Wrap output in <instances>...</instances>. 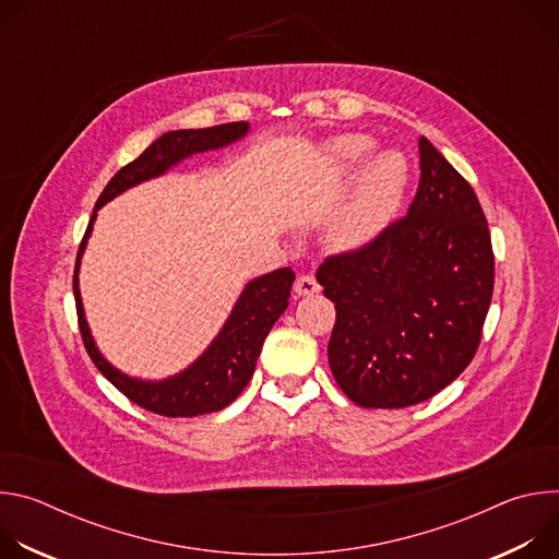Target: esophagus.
<instances>
[{"label": "esophagus", "instance_id": "34e87169", "mask_svg": "<svg viewBox=\"0 0 559 559\" xmlns=\"http://www.w3.org/2000/svg\"><path fill=\"white\" fill-rule=\"evenodd\" d=\"M294 292H296V296H311V294L321 292V285H318L313 274H300L294 283Z\"/></svg>", "mask_w": 559, "mask_h": 559}]
</instances>
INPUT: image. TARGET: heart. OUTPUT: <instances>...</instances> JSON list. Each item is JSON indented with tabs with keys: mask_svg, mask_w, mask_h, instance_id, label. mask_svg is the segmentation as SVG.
<instances>
[{
	"mask_svg": "<svg viewBox=\"0 0 559 559\" xmlns=\"http://www.w3.org/2000/svg\"><path fill=\"white\" fill-rule=\"evenodd\" d=\"M373 147L365 134L338 136L330 145L334 164L343 170H354ZM407 186V166L401 154L382 152L373 156L360 173L356 188L334 223V241L343 248L362 246L389 223L401 205Z\"/></svg>",
	"mask_w": 559,
	"mask_h": 559,
	"instance_id": "b5f03b06",
	"label": "heart"
}]
</instances>
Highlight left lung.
Wrapping results in <instances>:
<instances>
[{
    "label": "left lung",
    "mask_w": 559,
    "mask_h": 559,
    "mask_svg": "<svg viewBox=\"0 0 559 559\" xmlns=\"http://www.w3.org/2000/svg\"><path fill=\"white\" fill-rule=\"evenodd\" d=\"M405 216L316 272L336 307L332 373L352 403L429 401L473 360L493 296L491 231L468 181L425 136Z\"/></svg>",
    "instance_id": "obj_1"
}]
</instances>
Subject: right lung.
Segmentation results:
<instances>
[{"mask_svg":"<svg viewBox=\"0 0 559 559\" xmlns=\"http://www.w3.org/2000/svg\"><path fill=\"white\" fill-rule=\"evenodd\" d=\"M246 132H248L246 121H234V123L199 128V130L166 132L164 136H158L154 143H150L134 158V162L123 166L110 179V183L104 188L102 197L97 199L95 212L104 203L115 199L119 192L166 173L170 166L181 162L183 156L227 145L238 136H243ZM93 221H95V214L86 227L82 243H79L72 289H74V302H76L79 332H82L84 347L91 360L95 362V367L128 397V401L166 418L203 416V414L221 412L223 407L234 403L236 397L241 395V391L248 386L254 373L257 358L261 356L263 343L272 325L287 309L294 272L289 267H283L252 281L241 294V298H238L231 316L227 318V323L216 336V341L181 376H175L164 382L132 380L119 373L112 365H108L104 356L97 352L84 318L82 296H79V281H76L79 259H82V252L86 248V238L91 236Z\"/></svg>","mask_w":559,"mask_h":559,"instance_id":"1","label":"right lung"}]
</instances>
